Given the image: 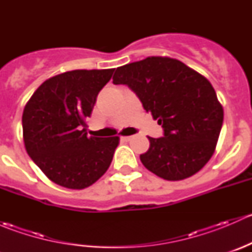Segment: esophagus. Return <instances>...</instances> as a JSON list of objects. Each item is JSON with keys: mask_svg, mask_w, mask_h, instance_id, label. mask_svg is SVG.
Here are the masks:
<instances>
[{"mask_svg": "<svg viewBox=\"0 0 252 252\" xmlns=\"http://www.w3.org/2000/svg\"><path fill=\"white\" fill-rule=\"evenodd\" d=\"M122 139H123V140H126V141H130L131 139H133V136H131V135H129V136H122Z\"/></svg>", "mask_w": 252, "mask_h": 252, "instance_id": "esophagus-1", "label": "esophagus"}]
</instances>
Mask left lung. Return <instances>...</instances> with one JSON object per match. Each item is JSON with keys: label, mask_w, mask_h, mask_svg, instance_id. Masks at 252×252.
<instances>
[{"label": "left lung", "mask_w": 252, "mask_h": 252, "mask_svg": "<svg viewBox=\"0 0 252 252\" xmlns=\"http://www.w3.org/2000/svg\"><path fill=\"white\" fill-rule=\"evenodd\" d=\"M113 84L128 85L146 112L163 128L150 138L140 159L166 180L197 173L215 152L223 124V107L210 81L180 61L147 57L116 69Z\"/></svg>", "instance_id": "obj_1"}]
</instances>
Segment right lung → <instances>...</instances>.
Masks as SVG:
<instances>
[{"label": "right lung", "instance_id": "1", "mask_svg": "<svg viewBox=\"0 0 252 252\" xmlns=\"http://www.w3.org/2000/svg\"><path fill=\"white\" fill-rule=\"evenodd\" d=\"M114 69H78L47 79L23 112L28 155L50 180L68 189H84L110 167L118 136L89 138L86 118Z\"/></svg>", "mask_w": 252, "mask_h": 252}]
</instances>
